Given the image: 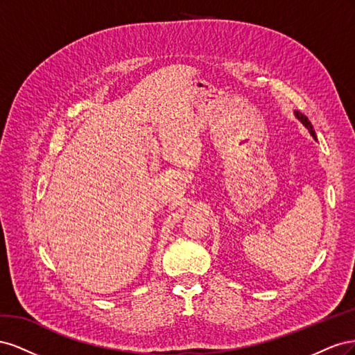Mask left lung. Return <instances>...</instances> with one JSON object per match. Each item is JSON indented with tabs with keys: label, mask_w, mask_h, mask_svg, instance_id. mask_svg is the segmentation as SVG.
I'll use <instances>...</instances> for the list:
<instances>
[{
	"label": "left lung",
	"mask_w": 355,
	"mask_h": 355,
	"mask_svg": "<svg viewBox=\"0 0 355 355\" xmlns=\"http://www.w3.org/2000/svg\"><path fill=\"white\" fill-rule=\"evenodd\" d=\"M295 116L308 128V132L311 133V136H313V137L315 139V141H317V135H315V132H314V127H313V124H311V121L308 120V116L304 115L302 112H299V111H295Z\"/></svg>",
	"instance_id": "8db88e82"
}]
</instances>
